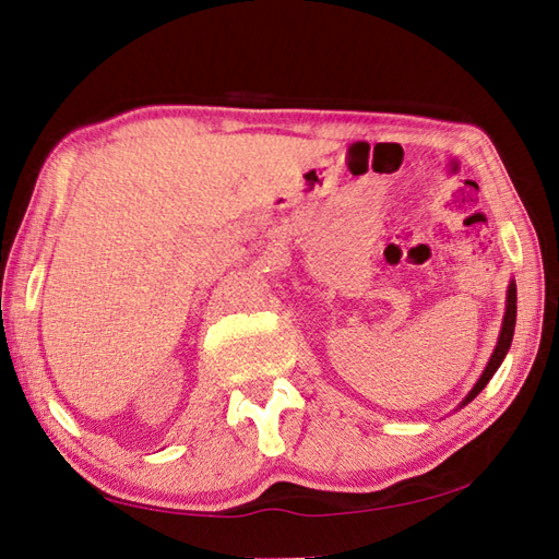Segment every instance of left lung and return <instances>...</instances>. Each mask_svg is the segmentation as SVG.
<instances>
[{
    "mask_svg": "<svg viewBox=\"0 0 559 559\" xmlns=\"http://www.w3.org/2000/svg\"><path fill=\"white\" fill-rule=\"evenodd\" d=\"M514 320H516V287H514V282H510V289H508V310H506V318H502V330H500L498 346H496V350H493L491 360H488L481 379L474 384V389L469 391V396L465 399V403H462V405H467L472 399L479 396L481 389H484L488 382H491V377L496 374V370L500 367L502 358L508 356L510 344H512V334H514Z\"/></svg>",
    "mask_w": 559,
    "mask_h": 559,
    "instance_id": "obj_1",
    "label": "left lung"
}]
</instances>
